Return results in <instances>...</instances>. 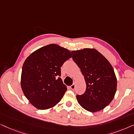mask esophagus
I'll use <instances>...</instances> for the list:
<instances>
[{
	"mask_svg": "<svg viewBox=\"0 0 134 134\" xmlns=\"http://www.w3.org/2000/svg\"><path fill=\"white\" fill-rule=\"evenodd\" d=\"M70 88H71V90H74L75 88H76V83H73L72 85L70 86Z\"/></svg>",
	"mask_w": 134,
	"mask_h": 134,
	"instance_id": "34e87169",
	"label": "esophagus"
}]
</instances>
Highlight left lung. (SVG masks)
<instances>
[{
  "mask_svg": "<svg viewBox=\"0 0 134 134\" xmlns=\"http://www.w3.org/2000/svg\"><path fill=\"white\" fill-rule=\"evenodd\" d=\"M71 52L87 86L83 94L76 96L79 104L91 112L101 110L109 105L116 91L117 80L112 66L95 49L85 48Z\"/></svg>",
  "mask_w": 134,
  "mask_h": 134,
  "instance_id": "8db88e82",
  "label": "left lung"
}]
</instances>
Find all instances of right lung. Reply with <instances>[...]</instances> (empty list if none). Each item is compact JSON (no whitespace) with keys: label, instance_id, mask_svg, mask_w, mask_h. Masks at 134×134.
<instances>
[{"label":"right lung","instance_id":"1","mask_svg":"<svg viewBox=\"0 0 134 134\" xmlns=\"http://www.w3.org/2000/svg\"><path fill=\"white\" fill-rule=\"evenodd\" d=\"M72 57L67 49L51 44L32 52L22 69L21 86L29 102L40 110L54 107L65 94L61 66Z\"/></svg>","mask_w":134,"mask_h":134}]
</instances>
